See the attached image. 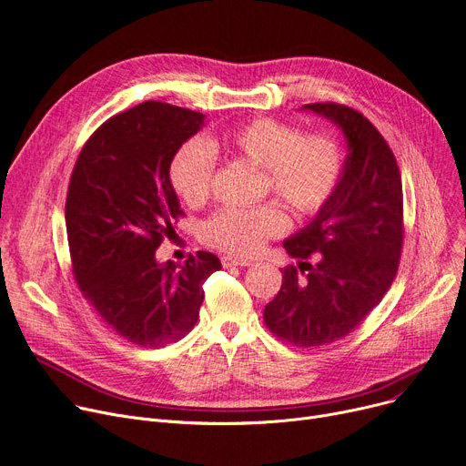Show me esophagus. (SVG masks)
Here are the masks:
<instances>
[{"mask_svg": "<svg viewBox=\"0 0 466 466\" xmlns=\"http://www.w3.org/2000/svg\"><path fill=\"white\" fill-rule=\"evenodd\" d=\"M221 265H224V268H248V265H252V261L237 258V256H224L221 258Z\"/></svg>", "mask_w": 466, "mask_h": 466, "instance_id": "1", "label": "esophagus"}]
</instances>
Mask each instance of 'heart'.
Instances as JSON below:
<instances>
[{"label": "heart", "mask_w": 466, "mask_h": 466, "mask_svg": "<svg viewBox=\"0 0 466 466\" xmlns=\"http://www.w3.org/2000/svg\"><path fill=\"white\" fill-rule=\"evenodd\" d=\"M226 147L263 170V187L298 216H315L336 193L343 176V151L336 138L303 132L273 117H256L221 132L219 140H187L174 153L170 182L191 207L212 193L216 149ZM288 218L277 203L254 208H221L203 226L207 245L238 256L256 254L269 237L280 235Z\"/></svg>", "instance_id": "b5f03b06"}]
</instances>
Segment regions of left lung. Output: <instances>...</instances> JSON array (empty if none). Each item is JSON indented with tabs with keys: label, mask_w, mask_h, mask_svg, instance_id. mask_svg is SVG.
<instances>
[{
	"label": "left lung",
	"mask_w": 466,
	"mask_h": 466,
	"mask_svg": "<svg viewBox=\"0 0 466 466\" xmlns=\"http://www.w3.org/2000/svg\"><path fill=\"white\" fill-rule=\"evenodd\" d=\"M303 109L338 125L349 155L326 207L282 242L307 275L288 265L263 320L282 341L309 349L349 336L387 294L400 263L404 198L394 153L360 112L336 102Z\"/></svg>",
	"instance_id": "8db88e82"
}]
</instances>
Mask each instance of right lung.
Segmentation results:
<instances>
[{
	"mask_svg": "<svg viewBox=\"0 0 466 466\" xmlns=\"http://www.w3.org/2000/svg\"><path fill=\"white\" fill-rule=\"evenodd\" d=\"M205 116L147 100L100 125L76 161L68 197L72 268L85 299L109 328L140 347L182 339L205 299L203 284L221 263L210 252L184 265L155 250L184 214L170 163Z\"/></svg>",
	"mask_w": 466,
	"mask_h": 466,
	"instance_id": "1",
	"label": "right lung"
}]
</instances>
